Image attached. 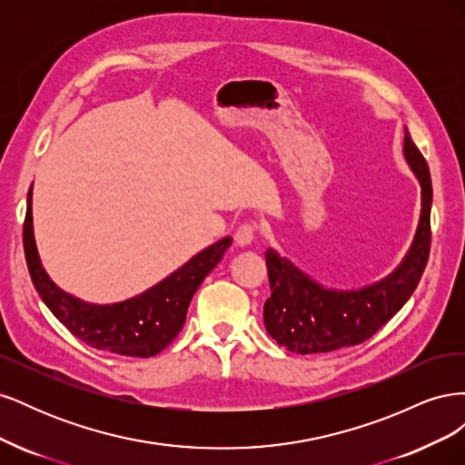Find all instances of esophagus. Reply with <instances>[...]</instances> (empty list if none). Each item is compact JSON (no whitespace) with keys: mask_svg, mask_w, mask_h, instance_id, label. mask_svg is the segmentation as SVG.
I'll return each mask as SVG.
<instances>
[{"mask_svg":"<svg viewBox=\"0 0 465 465\" xmlns=\"http://www.w3.org/2000/svg\"><path fill=\"white\" fill-rule=\"evenodd\" d=\"M256 232H258V224L256 223H242L241 227H238L236 232H234V242L238 246H248L252 241H254Z\"/></svg>","mask_w":465,"mask_h":465,"instance_id":"obj_1","label":"esophagus"}]
</instances>
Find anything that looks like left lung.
Instances as JSON below:
<instances>
[{
  "label": "left lung",
  "instance_id": "8db88e82",
  "mask_svg": "<svg viewBox=\"0 0 465 465\" xmlns=\"http://www.w3.org/2000/svg\"><path fill=\"white\" fill-rule=\"evenodd\" d=\"M403 154L420 184V217L410 252L388 277L357 291L326 289L275 250L265 252L272 297L263 304V323L279 345L301 355L359 345L410 301L429 262L432 184L407 130Z\"/></svg>",
  "mask_w": 465,
  "mask_h": 465
}]
</instances>
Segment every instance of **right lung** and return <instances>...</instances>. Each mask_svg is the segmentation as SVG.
<instances>
[{
  "label": "right lung",
  "instance_id": "obj_1",
  "mask_svg": "<svg viewBox=\"0 0 465 465\" xmlns=\"http://www.w3.org/2000/svg\"><path fill=\"white\" fill-rule=\"evenodd\" d=\"M232 238L211 244L174 273L137 297L116 304H89L62 291L40 263L33 234V186L23 224L25 258L40 299L77 340L125 357H153L171 345L186 322L193 292L221 262Z\"/></svg>",
  "mask_w": 465,
  "mask_h": 465
}]
</instances>
